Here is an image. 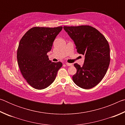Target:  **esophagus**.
Here are the masks:
<instances>
[{"label": "esophagus", "instance_id": "34e87169", "mask_svg": "<svg viewBox=\"0 0 125 125\" xmlns=\"http://www.w3.org/2000/svg\"><path fill=\"white\" fill-rule=\"evenodd\" d=\"M65 64H66L67 66H72V63H65Z\"/></svg>", "mask_w": 125, "mask_h": 125}]
</instances>
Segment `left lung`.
Listing matches in <instances>:
<instances>
[{
	"mask_svg": "<svg viewBox=\"0 0 125 125\" xmlns=\"http://www.w3.org/2000/svg\"><path fill=\"white\" fill-rule=\"evenodd\" d=\"M79 54L84 56L83 66L75 63L77 73L72 77L76 85L89 89L100 83L108 69L110 57L109 43L95 28L87 25L64 26Z\"/></svg>",
	"mask_w": 125,
	"mask_h": 125,
	"instance_id": "obj_1",
	"label": "left lung"
}]
</instances>
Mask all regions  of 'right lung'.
<instances>
[{"label":"right lung","mask_w":125,"mask_h":125,"mask_svg":"<svg viewBox=\"0 0 125 125\" xmlns=\"http://www.w3.org/2000/svg\"><path fill=\"white\" fill-rule=\"evenodd\" d=\"M62 28L33 27L20 41L17 51L19 67L23 77L33 88L41 90L49 86L62 66L61 62L49 60L47 55Z\"/></svg>","instance_id":"add662e5"}]
</instances>
